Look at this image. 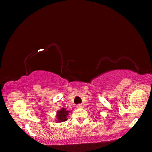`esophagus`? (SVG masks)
I'll return each instance as SVG.
<instances>
[{"mask_svg": "<svg viewBox=\"0 0 152 152\" xmlns=\"http://www.w3.org/2000/svg\"><path fill=\"white\" fill-rule=\"evenodd\" d=\"M83 105H81V104H79V105H77V108H83Z\"/></svg>", "mask_w": 152, "mask_h": 152, "instance_id": "esophagus-1", "label": "esophagus"}]
</instances>
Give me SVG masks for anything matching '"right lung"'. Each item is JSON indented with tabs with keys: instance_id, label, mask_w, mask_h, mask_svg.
<instances>
[{
	"instance_id": "obj_1",
	"label": "right lung",
	"mask_w": 152,
	"mask_h": 152,
	"mask_svg": "<svg viewBox=\"0 0 152 152\" xmlns=\"http://www.w3.org/2000/svg\"><path fill=\"white\" fill-rule=\"evenodd\" d=\"M69 111H67L65 108H62L61 110H60V111H58V113H57V115H56L57 119H58L57 121L64 122V121H67L68 119L67 116L69 115Z\"/></svg>"
}]
</instances>
